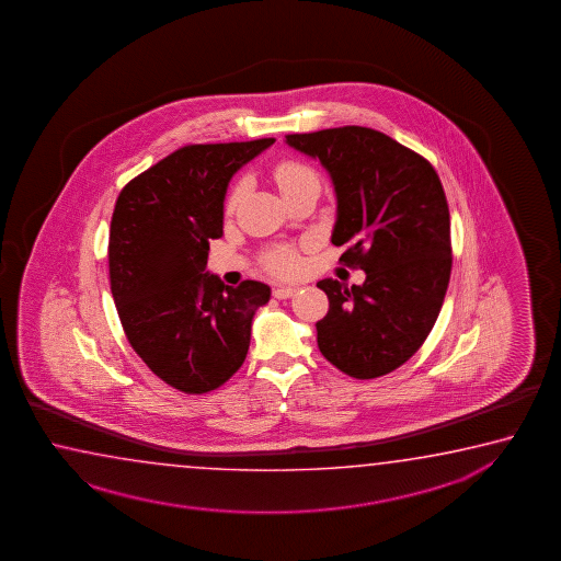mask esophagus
<instances>
[{
	"label": "esophagus",
	"mask_w": 561,
	"mask_h": 561,
	"mask_svg": "<svg viewBox=\"0 0 561 561\" xmlns=\"http://www.w3.org/2000/svg\"><path fill=\"white\" fill-rule=\"evenodd\" d=\"M296 286H276V288H273V296L275 298H278V300H285V298H290V296L296 295Z\"/></svg>",
	"instance_id": "34e87169"
}]
</instances>
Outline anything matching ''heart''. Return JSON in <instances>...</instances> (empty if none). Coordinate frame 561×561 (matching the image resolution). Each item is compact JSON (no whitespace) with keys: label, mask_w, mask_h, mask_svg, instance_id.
<instances>
[{"label":"heart","mask_w":561,"mask_h":561,"mask_svg":"<svg viewBox=\"0 0 561 561\" xmlns=\"http://www.w3.org/2000/svg\"><path fill=\"white\" fill-rule=\"evenodd\" d=\"M273 178L285 197L295 194L305 185L318 184L317 172L308 163L298 162V160H280L273 168ZM239 197H241V185H234L231 194L227 197V204H225L227 211H233L234 205L239 204ZM261 265L271 275L293 276L300 268V256L293 247L278 244V247L268 249L265 255L261 256Z\"/></svg>","instance_id":"obj_1"}]
</instances>
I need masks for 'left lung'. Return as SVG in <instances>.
Listing matches in <instances>:
<instances>
[{"mask_svg":"<svg viewBox=\"0 0 561 561\" xmlns=\"http://www.w3.org/2000/svg\"><path fill=\"white\" fill-rule=\"evenodd\" d=\"M286 144L318 158L336 190L332 243L364 285L318 283L328 314L318 347L356 379L386 376L423 346L447 295L453 249L447 197L431 163L383 133L342 126L288 134Z\"/></svg>","mask_w":561,"mask_h":561,"instance_id":"left-lung-1","label":"left lung"}]
</instances>
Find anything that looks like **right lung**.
Returning a JSON list of instances; mask_svg holds the SVG:
<instances>
[{
    "instance_id": "right-lung-1",
    "label": "right lung",
    "mask_w": 561,
    "mask_h": 561,
    "mask_svg": "<svg viewBox=\"0 0 561 561\" xmlns=\"http://www.w3.org/2000/svg\"><path fill=\"white\" fill-rule=\"evenodd\" d=\"M271 144H190L130 180L114 205L108 273L124 334L156 376L190 396L243 366L256 308L271 298L259 280L233 288L205 273L229 180Z\"/></svg>"
}]
</instances>
